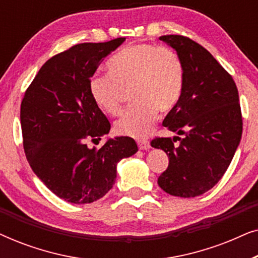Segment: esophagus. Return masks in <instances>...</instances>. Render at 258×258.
Instances as JSON below:
<instances>
[{"label":"esophagus","instance_id":"34e87169","mask_svg":"<svg viewBox=\"0 0 258 258\" xmlns=\"http://www.w3.org/2000/svg\"><path fill=\"white\" fill-rule=\"evenodd\" d=\"M137 146H139L140 150H148L150 148V143L147 140H139L137 141Z\"/></svg>","mask_w":258,"mask_h":258}]
</instances>
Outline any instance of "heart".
Instances as JSON below:
<instances>
[{
    "instance_id": "heart-1",
    "label": "heart",
    "mask_w": 258,
    "mask_h": 258,
    "mask_svg": "<svg viewBox=\"0 0 258 258\" xmlns=\"http://www.w3.org/2000/svg\"><path fill=\"white\" fill-rule=\"evenodd\" d=\"M109 74H95L89 93L101 110L116 116L122 110L124 91L135 102L116 122V132L134 139L150 134L158 110L175 108L184 86V67L168 47L137 43L123 48L107 62Z\"/></svg>"
}]
</instances>
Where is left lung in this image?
Instances as JSON below:
<instances>
[{
  "label": "left lung",
  "mask_w": 258,
  "mask_h": 258,
  "mask_svg": "<svg viewBox=\"0 0 258 258\" xmlns=\"http://www.w3.org/2000/svg\"><path fill=\"white\" fill-rule=\"evenodd\" d=\"M161 41L176 50L184 67V86L178 103L163 125L184 135L175 147L170 137H157L151 147L162 149L169 165L158 185L177 197H196L210 190L230 164L242 137L238 90L232 77L202 45L181 35Z\"/></svg>",
  "instance_id": "left-lung-1"
}]
</instances>
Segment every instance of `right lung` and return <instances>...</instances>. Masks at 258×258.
<instances>
[{
    "label": "right lung",
    "instance_id": "add662e5",
    "mask_svg": "<svg viewBox=\"0 0 258 258\" xmlns=\"http://www.w3.org/2000/svg\"><path fill=\"white\" fill-rule=\"evenodd\" d=\"M124 41L81 43L52 56L21 103L27 160L47 188L67 202L86 204L103 197L114 185L118 162L139 150L128 136L109 139L101 149L87 146L110 130L90 96V77Z\"/></svg>",
    "mask_w": 258,
    "mask_h": 258
}]
</instances>
